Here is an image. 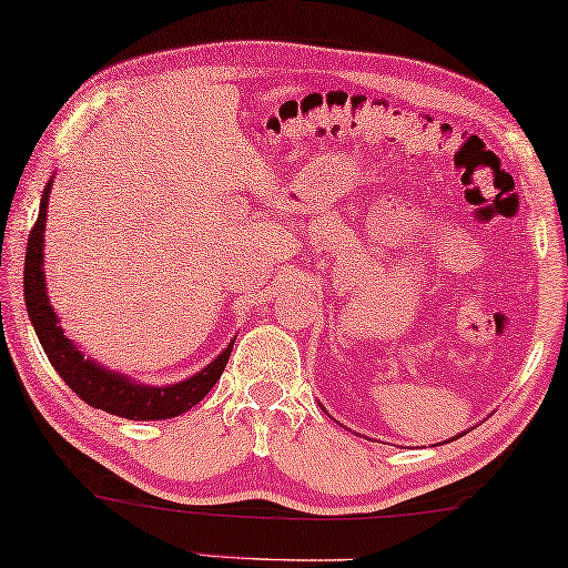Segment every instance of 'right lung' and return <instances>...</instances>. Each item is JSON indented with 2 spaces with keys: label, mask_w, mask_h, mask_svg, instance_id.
<instances>
[{
  "label": "right lung",
  "mask_w": 568,
  "mask_h": 568,
  "mask_svg": "<svg viewBox=\"0 0 568 568\" xmlns=\"http://www.w3.org/2000/svg\"><path fill=\"white\" fill-rule=\"evenodd\" d=\"M48 193L50 182L45 185V193L40 200V213L34 221L28 241V254H24V304H28L30 320L34 333L40 337L42 351H45L52 368L58 371L73 394L81 396L85 404L101 412L134 418V422H150V418H172L185 414L193 408L197 400H203L207 390L215 386L229 363L233 345L215 357V361L195 373L193 378L178 383V386H142V383H132L124 375H116L101 365L89 361L78 347L63 335L58 327V317L52 312L45 292V274H42V241H45V215H48Z\"/></svg>",
  "instance_id": "add662e5"
}]
</instances>
